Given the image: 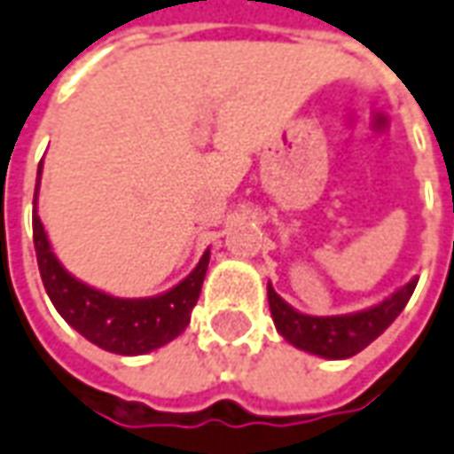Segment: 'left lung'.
<instances>
[{"mask_svg":"<svg viewBox=\"0 0 454 454\" xmlns=\"http://www.w3.org/2000/svg\"><path fill=\"white\" fill-rule=\"evenodd\" d=\"M415 286H418V278L405 283L400 291L387 295L382 303L365 308V310H357V313L317 317L298 313L268 283V305H270V316H273V323H276V331L288 343L301 348L305 353H313V356L328 357V360H343V357L360 353L380 333H385V328L408 305Z\"/></svg>","mask_w":454,"mask_h":454,"instance_id":"8db88e82","label":"left lung"}]
</instances>
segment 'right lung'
Here are the masks:
<instances>
[{
	"mask_svg": "<svg viewBox=\"0 0 454 454\" xmlns=\"http://www.w3.org/2000/svg\"><path fill=\"white\" fill-rule=\"evenodd\" d=\"M42 176V163H39ZM36 193L34 188V248L36 263L44 280L46 295L74 331H79L86 340L116 356H144L161 345L171 343L186 331L191 310L201 295L203 278L211 253L206 251L199 266L171 291L153 298H114L109 293L97 291L79 278H74L67 268L57 261L49 246L44 226L36 214Z\"/></svg>",
	"mask_w": 454,
	"mask_h": 454,
	"instance_id": "1",
	"label": "right lung"
}]
</instances>
